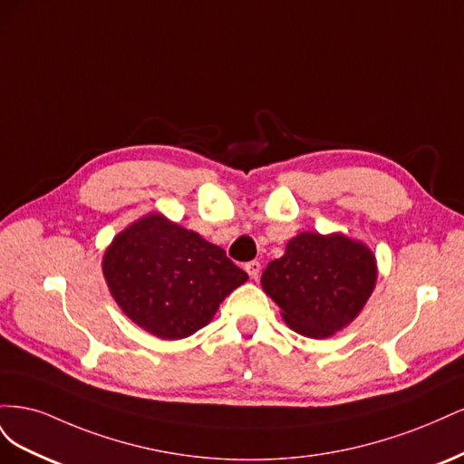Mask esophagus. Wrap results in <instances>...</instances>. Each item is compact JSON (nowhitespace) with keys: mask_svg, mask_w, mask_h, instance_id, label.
I'll use <instances>...</instances> for the list:
<instances>
[{"mask_svg":"<svg viewBox=\"0 0 464 464\" xmlns=\"http://www.w3.org/2000/svg\"><path fill=\"white\" fill-rule=\"evenodd\" d=\"M246 271H247V275H249L251 278H257L259 273H261V263H259V261H249V263H246Z\"/></svg>","mask_w":464,"mask_h":464,"instance_id":"1","label":"esophagus"}]
</instances>
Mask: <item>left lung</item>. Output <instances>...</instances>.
Segmentation results:
<instances>
[{
    "instance_id": "1",
    "label": "left lung",
    "mask_w": 464,
    "mask_h": 464,
    "mask_svg": "<svg viewBox=\"0 0 464 464\" xmlns=\"http://www.w3.org/2000/svg\"><path fill=\"white\" fill-rule=\"evenodd\" d=\"M375 278V256L368 246L343 234L302 232L286 244L283 257L266 265L261 286L290 329L325 339L362 312Z\"/></svg>"
}]
</instances>
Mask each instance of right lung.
I'll list each match as a JSON object with an SVG mask.
<instances>
[{"label":"right lung","instance_id":"obj_1","mask_svg":"<svg viewBox=\"0 0 464 464\" xmlns=\"http://www.w3.org/2000/svg\"><path fill=\"white\" fill-rule=\"evenodd\" d=\"M102 273L121 312L164 341L205 327L220 302L247 280L222 247L159 213L114 237Z\"/></svg>","mask_w":464,"mask_h":464}]
</instances>
